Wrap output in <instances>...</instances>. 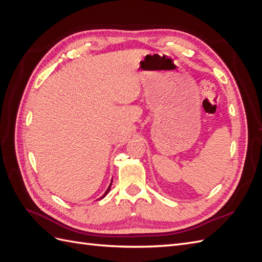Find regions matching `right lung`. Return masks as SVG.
I'll use <instances>...</instances> for the list:
<instances>
[{
    "mask_svg": "<svg viewBox=\"0 0 262 262\" xmlns=\"http://www.w3.org/2000/svg\"><path fill=\"white\" fill-rule=\"evenodd\" d=\"M112 182H113V181H112ZM110 188H112V184H110V185H109V187H108V189H107V190H106V192H105V193H104V194H102V196H101V198H100V199H102V198H105V196H106V195H107V193H108V192H109V190H110Z\"/></svg>",
    "mask_w": 262,
    "mask_h": 262,
    "instance_id": "1",
    "label": "right lung"
}]
</instances>
